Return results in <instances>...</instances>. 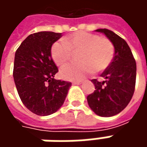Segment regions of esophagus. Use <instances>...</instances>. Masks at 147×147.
<instances>
[{
	"label": "esophagus",
	"mask_w": 147,
	"mask_h": 147,
	"mask_svg": "<svg viewBox=\"0 0 147 147\" xmlns=\"http://www.w3.org/2000/svg\"><path fill=\"white\" fill-rule=\"evenodd\" d=\"M73 84L74 85H80V84H82V82L81 81H75V82H73Z\"/></svg>",
	"instance_id": "1"
}]
</instances>
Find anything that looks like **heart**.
<instances>
[{
    "label": "heart",
    "mask_w": 147,
    "mask_h": 147,
    "mask_svg": "<svg viewBox=\"0 0 147 147\" xmlns=\"http://www.w3.org/2000/svg\"><path fill=\"white\" fill-rule=\"evenodd\" d=\"M78 54L79 63L62 67L60 77L69 81L81 80L94 72L105 71L115 57V47L109 39L100 37L97 34L78 31L68 35L65 42L57 41L51 48V55L57 65H63L71 59L73 53Z\"/></svg>",
    "instance_id": "heart-1"
}]
</instances>
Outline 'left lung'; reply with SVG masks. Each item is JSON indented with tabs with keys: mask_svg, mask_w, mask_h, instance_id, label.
I'll return each mask as SVG.
<instances>
[{
	"mask_svg": "<svg viewBox=\"0 0 147 147\" xmlns=\"http://www.w3.org/2000/svg\"><path fill=\"white\" fill-rule=\"evenodd\" d=\"M113 43L115 57L110 67L100 77L103 81L91 80L95 86L93 93L88 95L89 107L101 117L116 115L123 110L133 97L137 74V65L131 49L122 37L106 28L96 29Z\"/></svg>",
	"mask_w": 147,
	"mask_h": 147,
	"instance_id": "left-lung-1",
	"label": "left lung"
}]
</instances>
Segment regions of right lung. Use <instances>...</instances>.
Returning a JSON list of instances; mask_svg holds the SVG:
<instances>
[{
  "label": "right lung",
  "instance_id": "obj_1",
  "mask_svg": "<svg viewBox=\"0 0 147 147\" xmlns=\"http://www.w3.org/2000/svg\"><path fill=\"white\" fill-rule=\"evenodd\" d=\"M61 33L39 32L29 35L14 55L13 76L23 104L33 114L50 115L64 104L72 83L55 79L58 68L51 55Z\"/></svg>",
  "mask_w": 147,
  "mask_h": 147
}]
</instances>
